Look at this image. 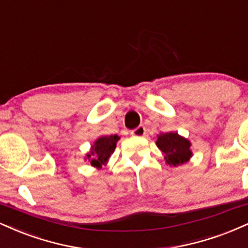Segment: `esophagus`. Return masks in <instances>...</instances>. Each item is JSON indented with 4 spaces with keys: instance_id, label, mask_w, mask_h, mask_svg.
Listing matches in <instances>:
<instances>
[{
    "instance_id": "obj_1",
    "label": "esophagus",
    "mask_w": 248,
    "mask_h": 248,
    "mask_svg": "<svg viewBox=\"0 0 248 248\" xmlns=\"http://www.w3.org/2000/svg\"><path fill=\"white\" fill-rule=\"evenodd\" d=\"M145 127L144 126H139L137 128H135V129H133L132 132H130V134H132L133 136H137V137H142L145 135Z\"/></svg>"
}]
</instances>
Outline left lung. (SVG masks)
<instances>
[{
    "mask_svg": "<svg viewBox=\"0 0 248 248\" xmlns=\"http://www.w3.org/2000/svg\"><path fill=\"white\" fill-rule=\"evenodd\" d=\"M156 144L165 155L164 159L170 166L183 165L193 156L190 142L178 133H160L157 136Z\"/></svg>",
    "mask_w": 248,
    "mask_h": 248,
    "instance_id": "1",
    "label": "left lung"
}]
</instances>
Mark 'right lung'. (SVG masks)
<instances>
[{"label":"right lung","mask_w":248,"mask_h":248,"mask_svg":"<svg viewBox=\"0 0 248 248\" xmlns=\"http://www.w3.org/2000/svg\"><path fill=\"white\" fill-rule=\"evenodd\" d=\"M120 140L118 135L100 136L91 147L90 153L86 155V158L90 159L91 165L93 168L100 169L101 165H105L111 157L116 147V142Z\"/></svg>","instance_id":"add662e5"}]
</instances>
